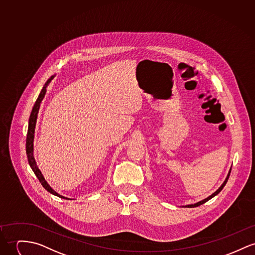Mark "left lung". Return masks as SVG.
Segmentation results:
<instances>
[{"label": "left lung", "instance_id": "obj_1", "mask_svg": "<svg viewBox=\"0 0 255 255\" xmlns=\"http://www.w3.org/2000/svg\"><path fill=\"white\" fill-rule=\"evenodd\" d=\"M230 173H231V169H230V171H229V173H228V175H227V177H226V179L224 180V182L222 183V185L216 190V192L215 193H213L211 196L208 197V198H206V199H204V200H202V201H200V202H198V203H196V204H194V205H187V206H185L186 208H195V207H198V206H201V205H203L204 203H206V202H208L210 199H212L213 197L216 196V195H217L222 189H223V187L225 186V184L227 183V180H228V178H229V176H230Z\"/></svg>", "mask_w": 255, "mask_h": 255}]
</instances>
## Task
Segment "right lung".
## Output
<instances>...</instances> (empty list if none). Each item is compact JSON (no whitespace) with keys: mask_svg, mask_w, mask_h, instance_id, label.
I'll return each mask as SVG.
<instances>
[{"mask_svg":"<svg viewBox=\"0 0 255 255\" xmlns=\"http://www.w3.org/2000/svg\"><path fill=\"white\" fill-rule=\"evenodd\" d=\"M54 76H52L51 78L47 79V81L45 82V84L43 85L40 93H39V97L37 99L34 107H33V110L31 112V115H30V118H29V125H28V132H27V137H26V153H27V157H28V162H29V165L30 167L32 168L33 172L35 173V175L38 177V179L39 180V182L41 183V185L48 191L50 192L51 194L55 195V196H58L59 198H63V199H67L69 200L68 198L66 197L62 196L58 194L56 191H54L50 186L49 184L46 182V180L44 179V177L42 176L41 172L39 171L38 166H37V163L35 161V158H34V134H35V128H36V122H37V118H38V114H39V107H40V103L42 101V99L44 98V95L46 93V87L48 86L49 82L53 79Z\"/></svg>","mask_w":255,"mask_h":255,"instance_id":"obj_1","label":"right lung"}]
</instances>
